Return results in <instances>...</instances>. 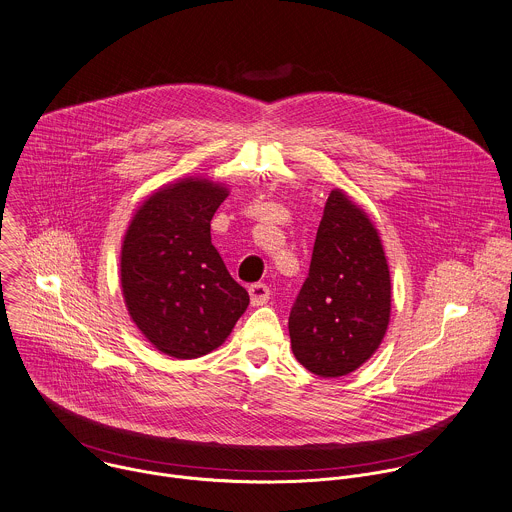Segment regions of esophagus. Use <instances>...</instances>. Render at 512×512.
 <instances>
[{"mask_svg": "<svg viewBox=\"0 0 512 512\" xmlns=\"http://www.w3.org/2000/svg\"><path fill=\"white\" fill-rule=\"evenodd\" d=\"M249 295H251V303L253 305H265L269 301V297H271V291H269V287L265 283H253L249 287Z\"/></svg>", "mask_w": 512, "mask_h": 512, "instance_id": "1", "label": "esophagus"}]
</instances>
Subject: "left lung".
Here are the masks:
<instances>
[{
    "label": "left lung",
    "mask_w": 512,
    "mask_h": 512,
    "mask_svg": "<svg viewBox=\"0 0 512 512\" xmlns=\"http://www.w3.org/2000/svg\"><path fill=\"white\" fill-rule=\"evenodd\" d=\"M391 315V277L377 229L339 189L331 191L309 275L291 307L297 361L319 377L359 369L381 345Z\"/></svg>",
    "instance_id": "obj_1"
}]
</instances>
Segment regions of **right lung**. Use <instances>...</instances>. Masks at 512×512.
Wrapping results in <instances>:
<instances>
[{
    "mask_svg": "<svg viewBox=\"0 0 512 512\" xmlns=\"http://www.w3.org/2000/svg\"><path fill=\"white\" fill-rule=\"evenodd\" d=\"M227 189L183 179L153 193L121 247V287L139 331L165 355L197 359L217 349L249 305L211 243Z\"/></svg>",
    "mask_w": 512,
    "mask_h": 512,
    "instance_id": "right-lung-1",
    "label": "right lung"
}]
</instances>
